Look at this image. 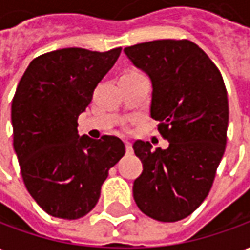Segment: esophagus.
<instances>
[{"instance_id": "esophagus-1", "label": "esophagus", "mask_w": 250, "mask_h": 250, "mask_svg": "<svg viewBox=\"0 0 250 250\" xmlns=\"http://www.w3.org/2000/svg\"><path fill=\"white\" fill-rule=\"evenodd\" d=\"M125 151L131 154L132 152V143L130 141H125Z\"/></svg>"}]
</instances>
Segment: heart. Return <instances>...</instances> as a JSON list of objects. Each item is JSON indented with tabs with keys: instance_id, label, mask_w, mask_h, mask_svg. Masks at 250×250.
Returning <instances> with one entry per match:
<instances>
[{
	"instance_id": "b5f03b06",
	"label": "heart",
	"mask_w": 250,
	"mask_h": 250,
	"mask_svg": "<svg viewBox=\"0 0 250 250\" xmlns=\"http://www.w3.org/2000/svg\"><path fill=\"white\" fill-rule=\"evenodd\" d=\"M131 72H132V71H131Z\"/></svg>"
}]
</instances>
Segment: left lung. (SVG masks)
Returning <instances> with one entry per match:
<instances>
[{
	"label": "left lung",
	"mask_w": 250,
	"mask_h": 250,
	"mask_svg": "<svg viewBox=\"0 0 250 250\" xmlns=\"http://www.w3.org/2000/svg\"><path fill=\"white\" fill-rule=\"evenodd\" d=\"M134 65L150 76V114L168 147L152 150L136 141L143 171L134 199L148 217L175 222L208 197L226 147L229 104L220 69L188 40H155L125 48Z\"/></svg>",
	"instance_id": "1"
}]
</instances>
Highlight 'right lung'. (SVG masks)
Returning <instances> with one entry per match:
<instances>
[{"label": "right lung", "mask_w": 250, "mask_h": 250, "mask_svg": "<svg viewBox=\"0 0 250 250\" xmlns=\"http://www.w3.org/2000/svg\"><path fill=\"white\" fill-rule=\"evenodd\" d=\"M122 48H64L32 60L12 100L13 146L21 175L52 217L77 220L98 204L108 170L125 152L119 138L77 134V119Z\"/></svg>", "instance_id": "obj_1"}]
</instances>
